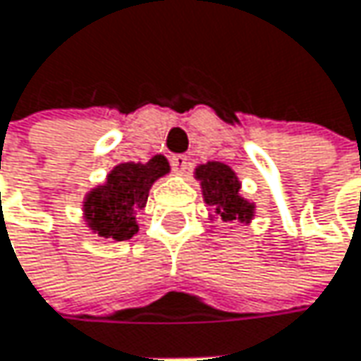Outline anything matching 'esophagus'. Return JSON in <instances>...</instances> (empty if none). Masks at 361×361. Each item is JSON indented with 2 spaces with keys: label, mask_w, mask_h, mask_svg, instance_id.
Returning <instances> with one entry per match:
<instances>
[{
  "label": "esophagus",
  "mask_w": 361,
  "mask_h": 361,
  "mask_svg": "<svg viewBox=\"0 0 361 361\" xmlns=\"http://www.w3.org/2000/svg\"><path fill=\"white\" fill-rule=\"evenodd\" d=\"M170 164H172V170H174L176 174H183V172L189 168V159H187V156H172V158H170Z\"/></svg>",
  "instance_id": "obj_1"
}]
</instances>
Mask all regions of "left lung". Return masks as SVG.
<instances>
[{
	"label": "left lung",
	"mask_w": 361,
	"mask_h": 361,
	"mask_svg": "<svg viewBox=\"0 0 361 361\" xmlns=\"http://www.w3.org/2000/svg\"><path fill=\"white\" fill-rule=\"evenodd\" d=\"M200 180L203 202L209 205V220L224 224H249L255 216V203L241 195V180L237 172L222 161H205L193 172Z\"/></svg>",
	"instance_id": "8db88e82"
}]
</instances>
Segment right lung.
Here are the masks:
<instances>
[{
    "label": "right lung",
    "mask_w": 361,
    "mask_h": 361,
    "mask_svg": "<svg viewBox=\"0 0 361 361\" xmlns=\"http://www.w3.org/2000/svg\"><path fill=\"white\" fill-rule=\"evenodd\" d=\"M170 172L161 154L149 161H124L114 166L106 180L93 187L82 200V220L87 228L110 241H128L137 235V212L145 207L154 183Z\"/></svg>",
    "instance_id": "1"
}]
</instances>
